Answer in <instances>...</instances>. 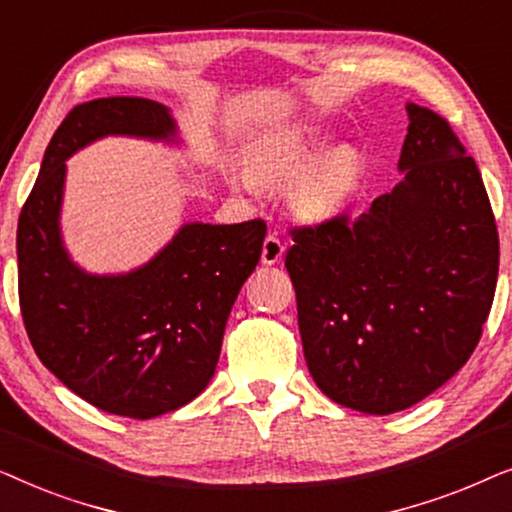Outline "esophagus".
Returning a JSON list of instances; mask_svg holds the SVG:
<instances>
[{
  "mask_svg": "<svg viewBox=\"0 0 512 512\" xmlns=\"http://www.w3.org/2000/svg\"><path fill=\"white\" fill-rule=\"evenodd\" d=\"M282 256H284V244H282V240H279L277 235H268V237H265L263 251H261V261H263L265 265H275V263L282 261Z\"/></svg>",
  "mask_w": 512,
  "mask_h": 512,
  "instance_id": "esophagus-1",
  "label": "esophagus"
}]
</instances>
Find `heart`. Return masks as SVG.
I'll use <instances>...</instances> for the list:
<instances>
[{
  "label": "heart",
  "mask_w": 512,
  "mask_h": 512,
  "mask_svg": "<svg viewBox=\"0 0 512 512\" xmlns=\"http://www.w3.org/2000/svg\"><path fill=\"white\" fill-rule=\"evenodd\" d=\"M335 135L324 125H296L263 137L249 158L244 186L293 181L289 202L305 221H331L359 198L366 163L352 146L333 149Z\"/></svg>",
  "instance_id": "b5f03b06"
}]
</instances>
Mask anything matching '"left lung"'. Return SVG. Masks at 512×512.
<instances>
[{"label": "left lung", "mask_w": 512, "mask_h": 512, "mask_svg": "<svg viewBox=\"0 0 512 512\" xmlns=\"http://www.w3.org/2000/svg\"><path fill=\"white\" fill-rule=\"evenodd\" d=\"M405 109L401 184L356 221L291 230L286 251L310 375L366 415L410 408L464 366L499 275L478 165L436 111Z\"/></svg>", "instance_id": "8db88e82"}]
</instances>
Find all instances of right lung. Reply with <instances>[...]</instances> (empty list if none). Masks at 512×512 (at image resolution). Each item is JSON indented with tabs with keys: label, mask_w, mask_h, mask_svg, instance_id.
Wrapping results in <instances>:
<instances>
[{
	"label": "right lung",
	"mask_w": 512,
	"mask_h": 512,
	"mask_svg": "<svg viewBox=\"0 0 512 512\" xmlns=\"http://www.w3.org/2000/svg\"><path fill=\"white\" fill-rule=\"evenodd\" d=\"M109 135L179 142L170 109L144 97L69 111L18 219L20 312L34 352L67 389L111 415L151 419L191 403L214 377L265 221L184 223L149 263L121 275L86 272L60 233L65 160Z\"/></svg>",
	"instance_id": "right-lung-1"
}]
</instances>
